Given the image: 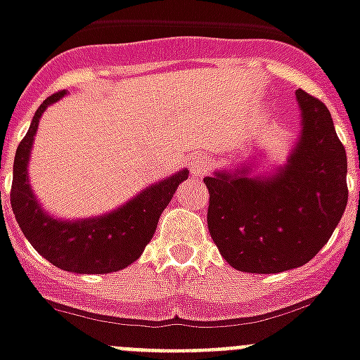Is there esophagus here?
Returning <instances> with one entry per match:
<instances>
[{
  "mask_svg": "<svg viewBox=\"0 0 360 360\" xmlns=\"http://www.w3.org/2000/svg\"><path fill=\"white\" fill-rule=\"evenodd\" d=\"M209 170H210V162L205 159V157H201V155L200 157H195V159L192 160V165H190V172H192L194 177H203Z\"/></svg>",
  "mask_w": 360,
  "mask_h": 360,
  "instance_id": "esophagus-1",
  "label": "esophagus"
}]
</instances>
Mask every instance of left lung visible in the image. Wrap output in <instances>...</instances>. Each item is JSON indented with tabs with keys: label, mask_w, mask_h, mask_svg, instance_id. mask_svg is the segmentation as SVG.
<instances>
[{
	"label": "left lung",
	"mask_w": 360,
	"mask_h": 360,
	"mask_svg": "<svg viewBox=\"0 0 360 360\" xmlns=\"http://www.w3.org/2000/svg\"><path fill=\"white\" fill-rule=\"evenodd\" d=\"M303 131L279 174L205 177L207 226L235 270L279 274L311 261L347 205V159L326 105L296 90Z\"/></svg>",
	"instance_id": "8db88e82"
}]
</instances>
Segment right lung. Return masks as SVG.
<instances>
[{
	"label": "right lung",
	"instance_id": "add662e5",
	"mask_svg": "<svg viewBox=\"0 0 360 360\" xmlns=\"http://www.w3.org/2000/svg\"><path fill=\"white\" fill-rule=\"evenodd\" d=\"M66 94L55 92L34 112L27 134L14 157L11 205L20 229L40 255L60 270L75 274H110L129 266L142 255L151 240L162 210L174 198L181 181L188 177L183 170L140 192L134 200L107 216L81 221H60L40 210L27 181L29 151L33 146L38 120L46 107Z\"/></svg>",
	"mask_w": 360,
	"mask_h": 360
}]
</instances>
